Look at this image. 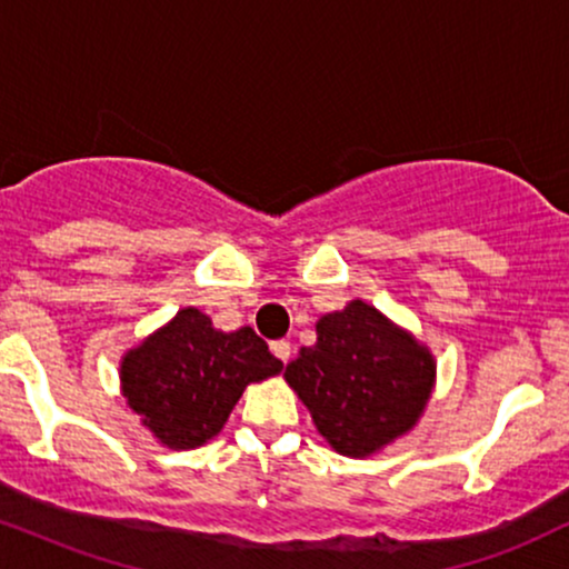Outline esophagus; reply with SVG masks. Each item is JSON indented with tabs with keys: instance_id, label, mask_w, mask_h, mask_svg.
<instances>
[{
	"instance_id": "1",
	"label": "esophagus",
	"mask_w": 569,
	"mask_h": 569,
	"mask_svg": "<svg viewBox=\"0 0 569 569\" xmlns=\"http://www.w3.org/2000/svg\"><path fill=\"white\" fill-rule=\"evenodd\" d=\"M270 348H272V352H276V356L280 358V361L289 363V358H291V352H293L289 339H278V342H272Z\"/></svg>"
}]
</instances>
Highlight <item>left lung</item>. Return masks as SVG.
<instances>
[{"label":"left lung","mask_w":569,"mask_h":569,"mask_svg":"<svg viewBox=\"0 0 569 569\" xmlns=\"http://www.w3.org/2000/svg\"><path fill=\"white\" fill-rule=\"evenodd\" d=\"M316 335L283 377L335 452L371 457L415 430L436 388L428 345L363 299L318 318Z\"/></svg>","instance_id":"obj_1"}]
</instances>
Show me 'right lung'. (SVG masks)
Segmentation results:
<instances>
[{
  "mask_svg": "<svg viewBox=\"0 0 569 569\" xmlns=\"http://www.w3.org/2000/svg\"><path fill=\"white\" fill-rule=\"evenodd\" d=\"M251 326L221 331L198 307L179 312L120 358L122 398L152 439L176 452L221 433L251 382L280 375Z\"/></svg>",
  "mask_w": 569,
  "mask_h": 569,
  "instance_id": "1",
  "label": "right lung"
}]
</instances>
